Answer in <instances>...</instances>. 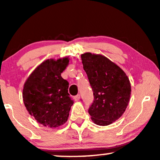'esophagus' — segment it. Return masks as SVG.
Listing matches in <instances>:
<instances>
[{
  "label": "esophagus",
  "instance_id": "esophagus-1",
  "mask_svg": "<svg viewBox=\"0 0 160 160\" xmlns=\"http://www.w3.org/2000/svg\"><path fill=\"white\" fill-rule=\"evenodd\" d=\"M79 99H80V95H79V94H78V95L74 96V100H75V101L78 102V101H79Z\"/></svg>",
  "mask_w": 160,
  "mask_h": 160
}]
</instances>
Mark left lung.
<instances>
[{
  "label": "left lung",
  "mask_w": 160,
  "mask_h": 160,
  "mask_svg": "<svg viewBox=\"0 0 160 160\" xmlns=\"http://www.w3.org/2000/svg\"><path fill=\"white\" fill-rule=\"evenodd\" d=\"M94 95L88 112L98 125H109L125 111L131 94L127 75L107 57L85 52L81 56Z\"/></svg>",
  "instance_id": "8db88e82"
}]
</instances>
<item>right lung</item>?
Here are the masks:
<instances>
[{
	"mask_svg": "<svg viewBox=\"0 0 160 160\" xmlns=\"http://www.w3.org/2000/svg\"><path fill=\"white\" fill-rule=\"evenodd\" d=\"M69 62L68 57L45 60L23 84V101L27 111L45 127L58 128L68 121L73 101L69 96L68 82L61 74Z\"/></svg>",
	"mask_w": 160,
	"mask_h": 160,
	"instance_id": "1",
	"label": "right lung"
}]
</instances>
